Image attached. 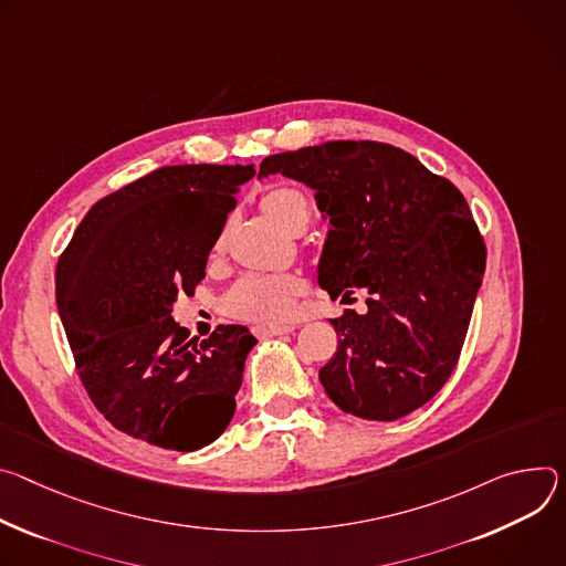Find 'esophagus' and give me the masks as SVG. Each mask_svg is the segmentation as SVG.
Here are the masks:
<instances>
[{
  "mask_svg": "<svg viewBox=\"0 0 566 566\" xmlns=\"http://www.w3.org/2000/svg\"><path fill=\"white\" fill-rule=\"evenodd\" d=\"M292 331H294V326H265V324H259V326L251 328V333H254L259 339L276 337V335H287Z\"/></svg>",
  "mask_w": 566,
  "mask_h": 566,
  "instance_id": "obj_1",
  "label": "esophagus"
}]
</instances>
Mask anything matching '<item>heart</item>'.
I'll list each match as a JSON object with an SVG mask.
<instances>
[{
	"mask_svg": "<svg viewBox=\"0 0 566 566\" xmlns=\"http://www.w3.org/2000/svg\"><path fill=\"white\" fill-rule=\"evenodd\" d=\"M263 213L287 231H301L310 220V202L298 188L279 186L270 191L263 202ZM224 238L216 242V251H222ZM305 281L298 274H247L235 281L220 301L227 317L251 324H281L287 322L296 298L305 292Z\"/></svg>",
	"mask_w": 566,
	"mask_h": 566,
	"instance_id": "b5f03b06",
	"label": "heart"
}]
</instances>
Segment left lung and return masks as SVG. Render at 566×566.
Wrapping results in <instances>:
<instances>
[{
	"mask_svg": "<svg viewBox=\"0 0 566 566\" xmlns=\"http://www.w3.org/2000/svg\"><path fill=\"white\" fill-rule=\"evenodd\" d=\"M315 188L331 218L319 285L331 298L368 294L364 315L331 319L337 353L319 370L331 400L366 420H398L429 402L459 361L485 244L459 188L380 142H328L265 157Z\"/></svg>",
	"mask_w": 566,
	"mask_h": 566,
	"instance_id": "obj_1",
	"label": "left lung"
}]
</instances>
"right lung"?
<instances>
[{"label": "right lung", "instance_id": "obj_1", "mask_svg": "<svg viewBox=\"0 0 566 566\" xmlns=\"http://www.w3.org/2000/svg\"><path fill=\"white\" fill-rule=\"evenodd\" d=\"M249 166L157 168L98 200L62 251L55 303L81 382L118 431L193 452L227 429L256 337L218 326L191 339L172 317L193 294Z\"/></svg>", "mask_w": 566, "mask_h": 566}]
</instances>
